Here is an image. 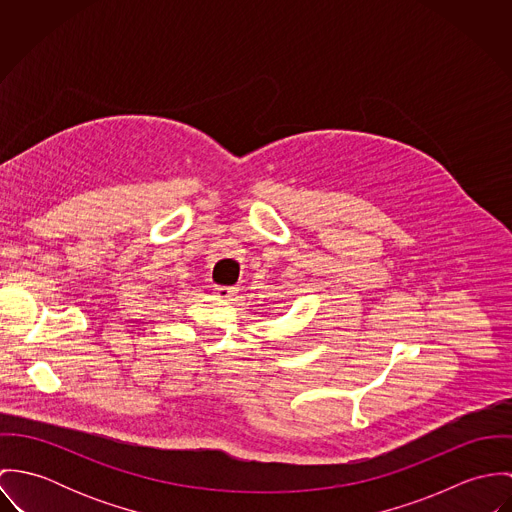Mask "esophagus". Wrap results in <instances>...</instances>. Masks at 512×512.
Returning <instances> with one entry per match:
<instances>
[{"label": "esophagus", "instance_id": "esophagus-1", "mask_svg": "<svg viewBox=\"0 0 512 512\" xmlns=\"http://www.w3.org/2000/svg\"><path fill=\"white\" fill-rule=\"evenodd\" d=\"M236 288H230V286H215V293L222 297V299H228V301H232L234 299V295H236Z\"/></svg>", "mask_w": 512, "mask_h": 512}]
</instances>
